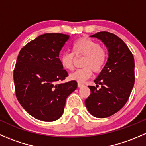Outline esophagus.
I'll use <instances>...</instances> for the list:
<instances>
[{
  "label": "esophagus",
  "instance_id": "1",
  "mask_svg": "<svg viewBox=\"0 0 146 146\" xmlns=\"http://www.w3.org/2000/svg\"><path fill=\"white\" fill-rule=\"evenodd\" d=\"M82 86H84L83 84L81 83V82H78V88H82Z\"/></svg>",
  "mask_w": 146,
  "mask_h": 146
}]
</instances>
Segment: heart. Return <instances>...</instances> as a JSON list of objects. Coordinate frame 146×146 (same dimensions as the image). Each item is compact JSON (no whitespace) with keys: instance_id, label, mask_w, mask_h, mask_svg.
<instances>
[{"instance_id":"obj_1","label":"heart","mask_w":146,"mask_h":146,"mask_svg":"<svg viewBox=\"0 0 146 146\" xmlns=\"http://www.w3.org/2000/svg\"><path fill=\"white\" fill-rule=\"evenodd\" d=\"M73 52H65L60 56V61L65 70H73L75 66V56H83V68L70 73V80L79 82H84L91 77L92 70L100 72L104 67L107 60V52L99 43L88 37L78 39L73 44Z\"/></svg>"}]
</instances>
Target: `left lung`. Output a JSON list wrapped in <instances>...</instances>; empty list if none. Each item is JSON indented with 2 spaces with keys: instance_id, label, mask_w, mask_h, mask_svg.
<instances>
[{
  "instance_id": "1",
  "label": "left lung",
  "mask_w": 146,
  "mask_h": 146,
  "mask_svg": "<svg viewBox=\"0 0 146 146\" xmlns=\"http://www.w3.org/2000/svg\"><path fill=\"white\" fill-rule=\"evenodd\" d=\"M91 37L100 39L109 52L108 59L94 82L88 86L90 96L85 100L88 111L97 118H106L119 111L129 100L135 81L134 58L122 39L114 34L100 32Z\"/></svg>"
}]
</instances>
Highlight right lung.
Instances as JSON below:
<instances>
[{
    "mask_svg": "<svg viewBox=\"0 0 146 146\" xmlns=\"http://www.w3.org/2000/svg\"><path fill=\"white\" fill-rule=\"evenodd\" d=\"M70 36L46 33L25 46L19 53L14 78L17 100L28 114L44 121L62 116L66 98L77 88V82L58 83L68 76L59 53Z\"/></svg>",
    "mask_w": 146,
    "mask_h": 146,
    "instance_id": "obj_1",
    "label": "right lung"
}]
</instances>
